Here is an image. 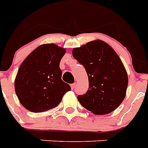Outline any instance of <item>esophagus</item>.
Instances as JSON below:
<instances>
[{
	"label": "esophagus",
	"instance_id": "obj_1",
	"mask_svg": "<svg viewBox=\"0 0 148 148\" xmlns=\"http://www.w3.org/2000/svg\"><path fill=\"white\" fill-rule=\"evenodd\" d=\"M75 86H76V84H75V83H74V84H71V87L72 90H74V88H75Z\"/></svg>",
	"mask_w": 148,
	"mask_h": 148
}]
</instances>
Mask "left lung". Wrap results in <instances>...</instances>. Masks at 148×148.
Listing matches in <instances>:
<instances>
[{"mask_svg":"<svg viewBox=\"0 0 148 148\" xmlns=\"http://www.w3.org/2000/svg\"><path fill=\"white\" fill-rule=\"evenodd\" d=\"M74 58L85 67L89 88L77 97L80 103L96 115L116 110L126 96L128 77L124 64L110 45L101 40L72 50Z\"/></svg>","mask_w":148,"mask_h":148,"instance_id":"8db88e82","label":"left lung"}]
</instances>
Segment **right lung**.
<instances>
[{"mask_svg":"<svg viewBox=\"0 0 148 148\" xmlns=\"http://www.w3.org/2000/svg\"><path fill=\"white\" fill-rule=\"evenodd\" d=\"M66 49L55 44L38 46L24 60L14 80L20 103L34 113L56 108L64 95L71 90L61 80L60 62Z\"/></svg>","mask_w":148,"mask_h":148,"instance_id":"obj_1","label":"right lung"}]
</instances>
